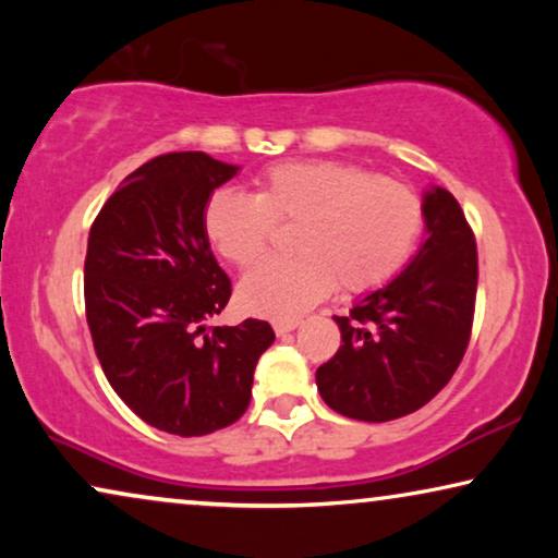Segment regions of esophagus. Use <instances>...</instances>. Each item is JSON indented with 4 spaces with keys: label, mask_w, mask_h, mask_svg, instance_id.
<instances>
[{
    "label": "esophagus",
    "mask_w": 558,
    "mask_h": 558,
    "mask_svg": "<svg viewBox=\"0 0 558 558\" xmlns=\"http://www.w3.org/2000/svg\"><path fill=\"white\" fill-rule=\"evenodd\" d=\"M296 327H300V319H277V323H274V332L281 338V335L292 332V330H296Z\"/></svg>",
    "instance_id": "obj_1"
}]
</instances>
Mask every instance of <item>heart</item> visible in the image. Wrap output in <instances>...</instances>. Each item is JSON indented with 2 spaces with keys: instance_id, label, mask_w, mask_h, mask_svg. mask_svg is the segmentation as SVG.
Masks as SVG:
<instances>
[{
  "instance_id": "b5f03b06",
  "label": "heart",
  "mask_w": 558,
  "mask_h": 558,
  "mask_svg": "<svg viewBox=\"0 0 558 558\" xmlns=\"http://www.w3.org/2000/svg\"><path fill=\"white\" fill-rule=\"evenodd\" d=\"M205 235L226 262L258 264L279 228H296L294 258L251 271L239 300L254 315L292 319L335 287L368 294L414 254L424 228L418 195L399 180L345 162H287L256 180L254 195L218 190L203 213Z\"/></svg>"
}]
</instances>
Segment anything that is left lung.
I'll return each mask as SVG.
<instances>
[{
  "mask_svg": "<svg viewBox=\"0 0 558 558\" xmlns=\"http://www.w3.org/2000/svg\"><path fill=\"white\" fill-rule=\"evenodd\" d=\"M424 241L388 281L335 317L342 345L317 368V391L338 414L391 422L429 403L468 350L477 292V248L460 203L424 193Z\"/></svg>",
  "mask_w": 558,
  "mask_h": 558,
  "instance_id": "obj_1",
  "label": "left lung"
}]
</instances>
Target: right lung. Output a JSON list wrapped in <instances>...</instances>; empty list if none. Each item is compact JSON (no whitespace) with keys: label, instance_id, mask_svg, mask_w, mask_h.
<instances>
[{"label":"right lung","instance_id":"right-lung-1","mask_svg":"<svg viewBox=\"0 0 558 558\" xmlns=\"http://www.w3.org/2000/svg\"><path fill=\"white\" fill-rule=\"evenodd\" d=\"M239 165L172 151L121 182L90 226L86 319L119 399L159 432L203 437L248 409L258 357L274 342L262 319L213 327L231 281L203 213Z\"/></svg>","mask_w":558,"mask_h":558}]
</instances>
